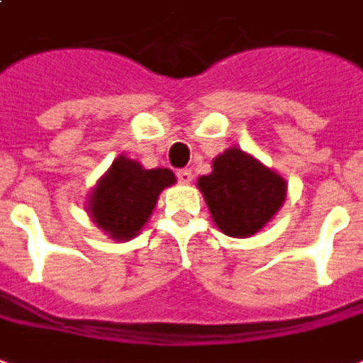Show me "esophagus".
<instances>
[{
    "label": "esophagus",
    "instance_id": "1",
    "mask_svg": "<svg viewBox=\"0 0 363 363\" xmlns=\"http://www.w3.org/2000/svg\"><path fill=\"white\" fill-rule=\"evenodd\" d=\"M178 182L182 185H187L193 182V172L191 170H179L178 172Z\"/></svg>",
    "mask_w": 363,
    "mask_h": 363
}]
</instances>
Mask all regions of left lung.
<instances>
[{
	"instance_id": "1",
	"label": "left lung",
	"mask_w": 363,
	"mask_h": 363,
	"mask_svg": "<svg viewBox=\"0 0 363 363\" xmlns=\"http://www.w3.org/2000/svg\"><path fill=\"white\" fill-rule=\"evenodd\" d=\"M213 222L230 238H250L265 228L286 201V179L255 156L230 147L197 179Z\"/></svg>"
}]
</instances>
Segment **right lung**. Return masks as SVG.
<instances>
[{"mask_svg":"<svg viewBox=\"0 0 363 363\" xmlns=\"http://www.w3.org/2000/svg\"><path fill=\"white\" fill-rule=\"evenodd\" d=\"M176 184L168 168H143L141 162L120 155L100 176L86 199L92 222L116 242L139 236L155 211L158 195Z\"/></svg>","mask_w":363,"mask_h":363,"instance_id":"obj_1","label":"right lung"}]
</instances>
